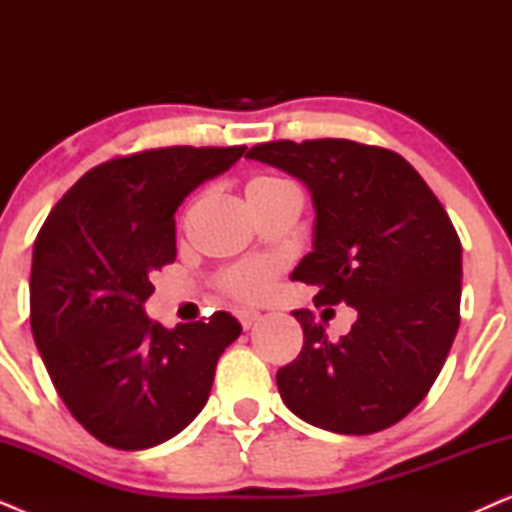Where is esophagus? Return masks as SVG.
Instances as JSON below:
<instances>
[{"label":"esophagus","mask_w":512,"mask_h":512,"mask_svg":"<svg viewBox=\"0 0 512 512\" xmlns=\"http://www.w3.org/2000/svg\"><path fill=\"white\" fill-rule=\"evenodd\" d=\"M235 314H237V319H240L242 328H251L258 319H261V312H256V310H237Z\"/></svg>","instance_id":"1"}]
</instances>
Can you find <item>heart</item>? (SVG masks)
<instances>
[{"label":"heart","mask_w":512,"mask_h":512,"mask_svg":"<svg viewBox=\"0 0 512 512\" xmlns=\"http://www.w3.org/2000/svg\"><path fill=\"white\" fill-rule=\"evenodd\" d=\"M286 186L293 184L282 177H272V174H254L244 184V198L249 205H254V202L268 198L270 193ZM277 275L279 263L272 258H247V261L223 268L216 275V286L235 300H258L272 289Z\"/></svg>","instance_id":"1"}]
</instances>
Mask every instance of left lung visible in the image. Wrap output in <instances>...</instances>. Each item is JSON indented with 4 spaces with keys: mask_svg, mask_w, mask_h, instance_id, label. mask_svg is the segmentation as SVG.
Wrapping results in <instances>:
<instances>
[{
    "mask_svg": "<svg viewBox=\"0 0 512 512\" xmlns=\"http://www.w3.org/2000/svg\"><path fill=\"white\" fill-rule=\"evenodd\" d=\"M249 158L305 181L314 251L291 279L319 286L317 305L359 317L338 342L312 312L303 349L277 370L286 408L319 429L366 436L422 403L459 328L461 242L445 207L396 151L352 139L256 144Z\"/></svg>",
    "mask_w": 512,
    "mask_h": 512,
    "instance_id": "left-lung-1",
    "label": "left lung"
}]
</instances>
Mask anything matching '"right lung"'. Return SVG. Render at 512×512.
Listing matches in <instances>:
<instances>
[{
	"label": "right lung",
	"instance_id": "1",
	"mask_svg": "<svg viewBox=\"0 0 512 512\" xmlns=\"http://www.w3.org/2000/svg\"><path fill=\"white\" fill-rule=\"evenodd\" d=\"M247 146H163L93 167L51 209L32 251L30 324L67 410L100 443L146 450L198 417L242 326L228 312L165 328L144 314L174 263V212Z\"/></svg>",
	"mask_w": 512,
	"mask_h": 512
}]
</instances>
